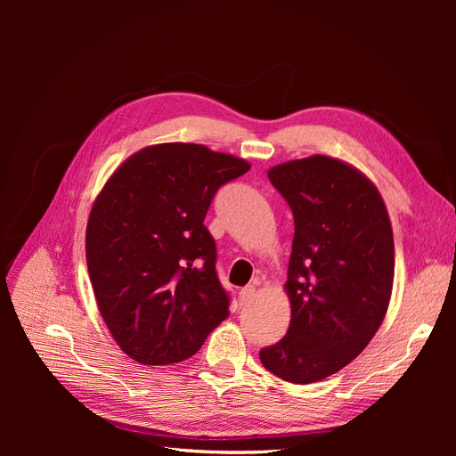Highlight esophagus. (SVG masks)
Returning <instances> with one entry per match:
<instances>
[{
    "label": "esophagus",
    "instance_id": "1",
    "mask_svg": "<svg viewBox=\"0 0 456 456\" xmlns=\"http://www.w3.org/2000/svg\"><path fill=\"white\" fill-rule=\"evenodd\" d=\"M240 303L242 305H248V303H251L253 299H255V286L253 284H248V286H244V289L240 290Z\"/></svg>",
    "mask_w": 456,
    "mask_h": 456
}]
</instances>
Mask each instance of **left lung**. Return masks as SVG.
I'll return each mask as SVG.
<instances>
[{"label":"left lung","mask_w":456,"mask_h":456,"mask_svg":"<svg viewBox=\"0 0 456 456\" xmlns=\"http://www.w3.org/2000/svg\"><path fill=\"white\" fill-rule=\"evenodd\" d=\"M272 184L294 214L284 290L290 327L260 349L268 371L310 385L340 371L375 337L394 286V234L377 186L325 155L273 166Z\"/></svg>","instance_id":"left-lung-1"}]
</instances>
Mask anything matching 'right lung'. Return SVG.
<instances>
[{
  "instance_id": "obj_1",
  "label": "right lung",
  "mask_w": 456,
  "mask_h": 456,
  "mask_svg": "<svg viewBox=\"0 0 456 456\" xmlns=\"http://www.w3.org/2000/svg\"><path fill=\"white\" fill-rule=\"evenodd\" d=\"M249 167L201 143H157L131 155L95 198L88 275L103 322L133 361H186L229 316L203 222L218 188Z\"/></svg>"
}]
</instances>
